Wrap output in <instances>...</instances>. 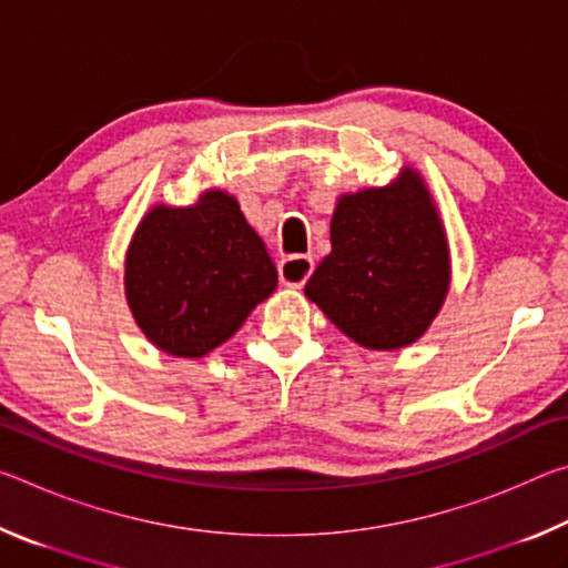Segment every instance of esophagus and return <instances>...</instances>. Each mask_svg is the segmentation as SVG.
Wrapping results in <instances>:
<instances>
[{"mask_svg": "<svg viewBox=\"0 0 568 568\" xmlns=\"http://www.w3.org/2000/svg\"><path fill=\"white\" fill-rule=\"evenodd\" d=\"M313 257L307 255H293V257H285V261L277 265V271H281V281L287 287H303L307 277L313 273Z\"/></svg>", "mask_w": 568, "mask_h": 568, "instance_id": "1", "label": "esophagus"}]
</instances>
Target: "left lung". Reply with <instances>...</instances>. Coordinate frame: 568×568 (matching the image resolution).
<instances>
[{
  "label": "left lung",
  "instance_id": "1",
  "mask_svg": "<svg viewBox=\"0 0 568 568\" xmlns=\"http://www.w3.org/2000/svg\"><path fill=\"white\" fill-rule=\"evenodd\" d=\"M331 245L305 297L335 328L368 351L406 348L430 328L450 287V250L418 170L341 195Z\"/></svg>",
  "mask_w": 568,
  "mask_h": 568
}]
</instances>
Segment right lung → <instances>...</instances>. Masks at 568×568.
Listing matches in <instances>:
<instances>
[{"label": "right lung", "mask_w": 568, "mask_h": 568, "mask_svg": "<svg viewBox=\"0 0 568 568\" xmlns=\"http://www.w3.org/2000/svg\"><path fill=\"white\" fill-rule=\"evenodd\" d=\"M277 271L235 195L152 205L124 255V297L145 338L175 358H203L271 297Z\"/></svg>", "instance_id": "right-lung-1"}]
</instances>
